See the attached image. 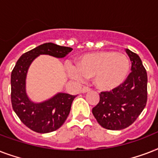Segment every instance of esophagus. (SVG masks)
<instances>
[{
  "label": "esophagus",
  "instance_id": "esophagus-1",
  "mask_svg": "<svg viewBox=\"0 0 158 158\" xmlns=\"http://www.w3.org/2000/svg\"><path fill=\"white\" fill-rule=\"evenodd\" d=\"M91 91V89H89V88H88V87H84L83 89H82L81 92L83 93V94H86V93H88V92H90Z\"/></svg>",
  "mask_w": 158,
  "mask_h": 158
}]
</instances>
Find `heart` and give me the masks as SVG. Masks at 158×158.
<instances>
[{
	"mask_svg": "<svg viewBox=\"0 0 158 158\" xmlns=\"http://www.w3.org/2000/svg\"><path fill=\"white\" fill-rule=\"evenodd\" d=\"M130 70V60L125 55L102 51L80 57L71 74L79 79L93 78L97 89L108 92L120 87L128 78Z\"/></svg>",
	"mask_w": 158,
	"mask_h": 158,
	"instance_id": "obj_1",
	"label": "heart"
}]
</instances>
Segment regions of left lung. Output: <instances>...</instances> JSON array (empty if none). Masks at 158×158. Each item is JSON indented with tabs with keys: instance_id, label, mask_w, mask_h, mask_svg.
I'll list each match as a JSON object with an SVG mask.
<instances>
[{
	"instance_id": "8db88e82",
	"label": "left lung",
	"mask_w": 158,
	"mask_h": 158,
	"mask_svg": "<svg viewBox=\"0 0 158 158\" xmlns=\"http://www.w3.org/2000/svg\"><path fill=\"white\" fill-rule=\"evenodd\" d=\"M131 61V72L120 87L102 92L93 114L102 127L120 130L135 122L144 109L148 99V76L142 60L136 53L125 50Z\"/></svg>"
}]
</instances>
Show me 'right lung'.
<instances>
[{"mask_svg":"<svg viewBox=\"0 0 158 158\" xmlns=\"http://www.w3.org/2000/svg\"><path fill=\"white\" fill-rule=\"evenodd\" d=\"M73 50L48 43L23 54L11 72V103L16 115L30 130L45 134L58 130L70 111L72 102L76 96L59 93L43 102H33L26 94V76L33 60L40 55L63 58Z\"/></svg>","mask_w":158,"mask_h":158,"instance_id":"1","label":"right lung"}]
</instances>
